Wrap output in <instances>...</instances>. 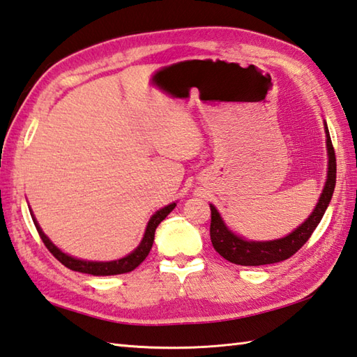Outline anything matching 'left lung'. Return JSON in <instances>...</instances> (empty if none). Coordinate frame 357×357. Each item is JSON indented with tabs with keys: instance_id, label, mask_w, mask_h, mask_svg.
I'll use <instances>...</instances> for the list:
<instances>
[{
	"instance_id": "8db88e82",
	"label": "left lung",
	"mask_w": 357,
	"mask_h": 357,
	"mask_svg": "<svg viewBox=\"0 0 357 357\" xmlns=\"http://www.w3.org/2000/svg\"><path fill=\"white\" fill-rule=\"evenodd\" d=\"M326 131V146H328V179L320 195L316 208L311 216L302 226H298L294 232L288 236L274 241H246L236 236L226 227L222 222L218 211L211 204L212 221H211V240L216 252L227 261L241 266H263V264H272L283 260H288L294 255L303 244L310 240L314 230L322 220V216L330 204L334 187H336V153L330 137V131L325 123Z\"/></svg>"
}]
</instances>
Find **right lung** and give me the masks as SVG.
I'll use <instances>...</instances> for the list:
<instances>
[{"label":"right lung","instance_id":"add662e5","mask_svg":"<svg viewBox=\"0 0 357 357\" xmlns=\"http://www.w3.org/2000/svg\"><path fill=\"white\" fill-rule=\"evenodd\" d=\"M174 206H176V202H173V204H169L164 208H160L155 215L151 216V220L149 221V226H146L145 230V235L139 244L136 250H132V252L127 257L121 258V260H116V261H107V263H97V261H85V260H77L74 257H69L66 254H63L61 250L54 246L51 243V240L47 238V236L43 234V230L40 229L38 222L33 220V225L37 227V232L40 235L41 241L45 243V246L47 248L49 252H51L57 260L65 264L68 269L71 271H77V272H83V274H91V275H117V274H125V272H131L132 269H136L139 264H141L146 255L150 254V249L153 246V241H155V232H156V227L159 226V222L165 220V216L169 215Z\"/></svg>","mask_w":357,"mask_h":357}]
</instances>
